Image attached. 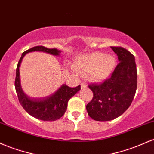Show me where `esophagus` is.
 Here are the masks:
<instances>
[{
  "label": "esophagus",
  "mask_w": 154,
  "mask_h": 154,
  "mask_svg": "<svg viewBox=\"0 0 154 154\" xmlns=\"http://www.w3.org/2000/svg\"><path fill=\"white\" fill-rule=\"evenodd\" d=\"M81 85H82V89H84V88H85V87H86V86H87V85H86V84L85 82H82Z\"/></svg>",
  "instance_id": "34e87169"
}]
</instances>
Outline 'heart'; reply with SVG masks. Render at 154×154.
I'll return each mask as SVG.
<instances>
[{
  "mask_svg": "<svg viewBox=\"0 0 154 154\" xmlns=\"http://www.w3.org/2000/svg\"><path fill=\"white\" fill-rule=\"evenodd\" d=\"M116 58L102 52H94L75 59L73 71L77 73H90L96 82L105 80L110 75L116 65Z\"/></svg>",
  "mask_w": 154,
  "mask_h": 154,
  "instance_id": "1",
  "label": "heart"
}]
</instances>
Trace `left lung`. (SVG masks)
<instances>
[{
	"label": "left lung",
	"instance_id": "obj_1",
	"mask_svg": "<svg viewBox=\"0 0 154 154\" xmlns=\"http://www.w3.org/2000/svg\"><path fill=\"white\" fill-rule=\"evenodd\" d=\"M119 63L109 79L101 84H91L93 98L86 105L89 116L107 122L120 116L132 103L137 89V68L134 55L124 48L110 46Z\"/></svg>",
	"mask_w": 154,
	"mask_h": 154
}]
</instances>
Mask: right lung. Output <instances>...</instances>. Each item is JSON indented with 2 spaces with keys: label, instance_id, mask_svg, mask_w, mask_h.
Here are the masks:
<instances>
[{
  "label": "right lung",
  "instance_id": "1",
  "mask_svg": "<svg viewBox=\"0 0 154 154\" xmlns=\"http://www.w3.org/2000/svg\"><path fill=\"white\" fill-rule=\"evenodd\" d=\"M32 51H43L54 56H59L61 53V51L57 49H48L42 46H34L22 53L17 64L15 79V89L19 101L25 111L32 116L43 121H56L65 114L68 108V100L80 90L81 86L71 88L66 84H63L54 94L42 99H34L27 96L21 87L20 67L25 55Z\"/></svg>",
  "mask_w": 154,
  "mask_h": 154
}]
</instances>
